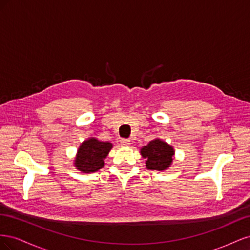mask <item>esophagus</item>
<instances>
[{"instance_id": "esophagus-1", "label": "esophagus", "mask_w": 250, "mask_h": 250, "mask_svg": "<svg viewBox=\"0 0 250 250\" xmlns=\"http://www.w3.org/2000/svg\"><path fill=\"white\" fill-rule=\"evenodd\" d=\"M120 143H121V145L122 146H130V140H128V139H122L120 141Z\"/></svg>"}]
</instances>
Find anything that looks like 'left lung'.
I'll return each mask as SVG.
<instances>
[{
	"instance_id": "obj_1",
	"label": "left lung",
	"mask_w": 250,
	"mask_h": 250,
	"mask_svg": "<svg viewBox=\"0 0 250 250\" xmlns=\"http://www.w3.org/2000/svg\"><path fill=\"white\" fill-rule=\"evenodd\" d=\"M174 153L173 147L160 139L151 141L141 149L142 156L146 158V168L156 171L167 170L172 165Z\"/></svg>"
}]
</instances>
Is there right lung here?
Segmentation results:
<instances>
[{
  "mask_svg": "<svg viewBox=\"0 0 250 250\" xmlns=\"http://www.w3.org/2000/svg\"><path fill=\"white\" fill-rule=\"evenodd\" d=\"M112 148L109 142H101L89 138L78 148L74 165L77 170L83 173H93L103 168L104 160Z\"/></svg>",
  "mask_w": 250,
  "mask_h": 250,
  "instance_id": "add662e5",
  "label": "right lung"
}]
</instances>
